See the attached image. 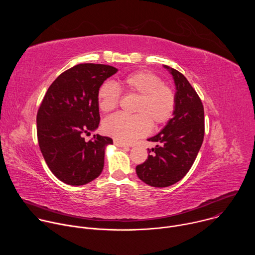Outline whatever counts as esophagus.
I'll list each match as a JSON object with an SVG mask.
<instances>
[{"label": "esophagus", "mask_w": 255, "mask_h": 255, "mask_svg": "<svg viewBox=\"0 0 255 255\" xmlns=\"http://www.w3.org/2000/svg\"><path fill=\"white\" fill-rule=\"evenodd\" d=\"M114 144L116 145L117 147H123V148H128V147H129L127 144L122 143V142H120V141H118V140H114Z\"/></svg>", "instance_id": "34e87169"}]
</instances>
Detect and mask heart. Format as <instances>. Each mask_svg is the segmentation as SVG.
Returning a JSON list of instances; mask_svg holds the SVG:
<instances>
[{
    "instance_id": "1",
    "label": "heart",
    "mask_w": 255,
    "mask_h": 255,
    "mask_svg": "<svg viewBox=\"0 0 255 255\" xmlns=\"http://www.w3.org/2000/svg\"><path fill=\"white\" fill-rule=\"evenodd\" d=\"M121 90L137 97L133 107L134 116L115 114L107 118L103 129L120 142H132L146 135L151 126L160 128L172 117L175 109V94L153 72L140 70L119 81ZM100 111L109 113L118 106L119 94L109 83L103 84L97 93Z\"/></svg>"
}]
</instances>
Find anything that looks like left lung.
<instances>
[{
    "label": "left lung",
    "instance_id": "obj_1",
    "mask_svg": "<svg viewBox=\"0 0 255 255\" xmlns=\"http://www.w3.org/2000/svg\"><path fill=\"white\" fill-rule=\"evenodd\" d=\"M175 86L172 118L159 133L148 138L156 145L148 148V158L136 166L138 177L151 187H169L183 178L192 167L202 146L205 133L204 107L184 75L163 65Z\"/></svg>",
    "mask_w": 255,
    "mask_h": 255
}]
</instances>
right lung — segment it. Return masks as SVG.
Listing matches in <instances>:
<instances>
[{
    "instance_id": "1",
    "label": "right lung",
    "mask_w": 255,
    "mask_h": 255,
    "mask_svg": "<svg viewBox=\"0 0 255 255\" xmlns=\"http://www.w3.org/2000/svg\"><path fill=\"white\" fill-rule=\"evenodd\" d=\"M118 69L106 64L81 63L57 77L48 88L37 113V137L51 172L62 183L83 186L97 178L104 167L110 137L85 134L97 130L100 113L97 93Z\"/></svg>"
}]
</instances>
